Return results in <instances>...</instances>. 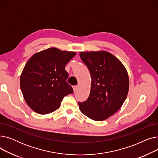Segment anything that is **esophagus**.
Masks as SVG:
<instances>
[{
  "label": "esophagus",
  "instance_id": "esophagus-1",
  "mask_svg": "<svg viewBox=\"0 0 158 158\" xmlns=\"http://www.w3.org/2000/svg\"><path fill=\"white\" fill-rule=\"evenodd\" d=\"M77 89H78V86H73V92H76L77 91Z\"/></svg>",
  "mask_w": 158,
  "mask_h": 158
}]
</instances>
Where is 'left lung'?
Here are the masks:
<instances>
[{
    "mask_svg": "<svg viewBox=\"0 0 158 158\" xmlns=\"http://www.w3.org/2000/svg\"><path fill=\"white\" fill-rule=\"evenodd\" d=\"M92 77L87 100L78 102L82 114L90 119L102 121L117 112L125 101L129 88V76L121 61L104 51L81 52Z\"/></svg>",
    "mask_w": 158,
    "mask_h": 158,
    "instance_id": "8db88e82",
    "label": "left lung"
}]
</instances>
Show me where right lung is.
<instances>
[{"label": "right lung", "mask_w": 158, "mask_h": 158, "mask_svg": "<svg viewBox=\"0 0 158 158\" xmlns=\"http://www.w3.org/2000/svg\"><path fill=\"white\" fill-rule=\"evenodd\" d=\"M76 54L52 47L32 55L20 76L24 100L35 112L45 114L57 110L64 96L73 93L65 66Z\"/></svg>", "instance_id": "right-lung-1"}]
</instances>
